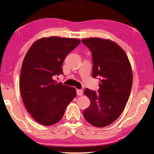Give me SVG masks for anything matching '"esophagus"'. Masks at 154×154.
I'll return each mask as SVG.
<instances>
[{
    "label": "esophagus",
    "mask_w": 154,
    "mask_h": 154,
    "mask_svg": "<svg viewBox=\"0 0 154 154\" xmlns=\"http://www.w3.org/2000/svg\"><path fill=\"white\" fill-rule=\"evenodd\" d=\"M77 94L78 96H82L83 95V90H77Z\"/></svg>",
    "instance_id": "1"
}]
</instances>
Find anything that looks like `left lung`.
Masks as SVG:
<instances>
[{"label": "left lung", "mask_w": 154, "mask_h": 154, "mask_svg": "<svg viewBox=\"0 0 154 154\" xmlns=\"http://www.w3.org/2000/svg\"><path fill=\"white\" fill-rule=\"evenodd\" d=\"M82 42L92 51V77H100L99 91L85 89L90 100L83 116L98 128L113 123L124 111L132 85V71L126 52L114 41L101 38H87Z\"/></svg>", "instance_id": "obj_1"}]
</instances>
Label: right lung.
Wrapping results in <instances>:
<instances>
[{
  "mask_svg": "<svg viewBox=\"0 0 154 154\" xmlns=\"http://www.w3.org/2000/svg\"><path fill=\"white\" fill-rule=\"evenodd\" d=\"M81 41L58 36L43 37L28 49L22 62L20 88L25 107L38 123L51 126L60 120L76 96L75 88L54 79L62 74V63Z\"/></svg>",
  "mask_w": 154,
  "mask_h": 154,
  "instance_id": "right-lung-1",
  "label": "right lung"
}]
</instances>
